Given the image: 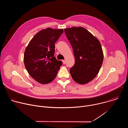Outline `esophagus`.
<instances>
[{
	"label": "esophagus",
	"mask_w": 128,
	"mask_h": 128,
	"mask_svg": "<svg viewBox=\"0 0 128 128\" xmlns=\"http://www.w3.org/2000/svg\"><path fill=\"white\" fill-rule=\"evenodd\" d=\"M62 62H63V63L64 64H66V61H65V60H62Z\"/></svg>",
	"instance_id": "esophagus-1"
}]
</instances>
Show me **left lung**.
<instances>
[{
    "label": "left lung",
    "mask_w": 128,
    "mask_h": 128,
    "mask_svg": "<svg viewBox=\"0 0 128 128\" xmlns=\"http://www.w3.org/2000/svg\"><path fill=\"white\" fill-rule=\"evenodd\" d=\"M74 50L75 63L70 69L76 82L84 84L98 74L103 61V53L98 40L85 28L74 27L64 29Z\"/></svg>",
    "instance_id": "1"
}]
</instances>
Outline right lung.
Instances as JSON below:
<instances>
[{
	"label": "right lung",
	"instance_id": "1",
	"mask_svg": "<svg viewBox=\"0 0 128 128\" xmlns=\"http://www.w3.org/2000/svg\"><path fill=\"white\" fill-rule=\"evenodd\" d=\"M63 33V29L48 28L34 35L26 48L24 62L30 76L36 82L46 84L56 77L62 65L54 57V44Z\"/></svg>",
	"mask_w": 128,
	"mask_h": 128
}]
</instances>
